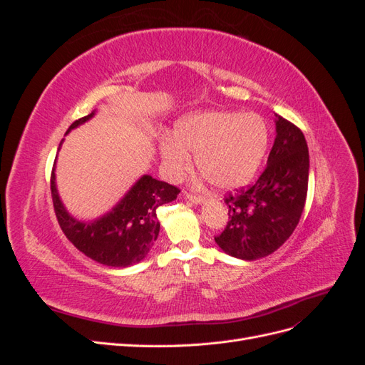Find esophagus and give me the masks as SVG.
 I'll return each mask as SVG.
<instances>
[{
	"label": "esophagus",
	"mask_w": 365,
	"mask_h": 365,
	"mask_svg": "<svg viewBox=\"0 0 365 365\" xmlns=\"http://www.w3.org/2000/svg\"><path fill=\"white\" fill-rule=\"evenodd\" d=\"M184 196H185L187 200H189L190 202H193V204H202V202H204V197L200 196V195H193V193H190V192H184Z\"/></svg>",
	"instance_id": "esophagus-1"
}]
</instances>
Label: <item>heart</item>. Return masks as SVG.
Returning a JSON list of instances; mask_svg holds the SVG:
<instances>
[{
  "label": "heart",
  "mask_w": 365,
  "mask_h": 365,
  "mask_svg": "<svg viewBox=\"0 0 365 365\" xmlns=\"http://www.w3.org/2000/svg\"><path fill=\"white\" fill-rule=\"evenodd\" d=\"M269 132L257 114L208 111L182 117L173 129V138L161 141L160 152L165 170L178 178L190 168L189 153L196 168L219 190L245 185L268 149Z\"/></svg>",
  "instance_id": "obj_1"
}]
</instances>
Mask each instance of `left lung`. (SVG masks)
<instances>
[{
  "label": "left lung",
  "mask_w": 365,
  "mask_h": 365,
  "mask_svg": "<svg viewBox=\"0 0 365 365\" xmlns=\"http://www.w3.org/2000/svg\"><path fill=\"white\" fill-rule=\"evenodd\" d=\"M275 140L268 165L256 184L225 196L228 222L215 237L228 256L267 257L279 250L302 217L309 180V150L303 132L275 115Z\"/></svg>",
  "instance_id": "left-lung-1"
}]
</instances>
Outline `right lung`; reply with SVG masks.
Returning <instances> with one entry per match:
<instances>
[{"label":"right lung","mask_w":365,"mask_h":365,"mask_svg":"<svg viewBox=\"0 0 365 365\" xmlns=\"http://www.w3.org/2000/svg\"><path fill=\"white\" fill-rule=\"evenodd\" d=\"M94 114L96 111L76 120L68 128L67 134L71 129L93 118ZM56 160H54V165H56ZM178 193L180 189H176L175 185L158 181L150 175H143L113 207L111 212L90 222H83L73 217L63 207L58 193L54 169L51 172L54 213H56L63 235L86 257L113 268L130 267L148 256L160 233L157 208L176 200Z\"/></svg>","instance_id":"add662e5"}]
</instances>
